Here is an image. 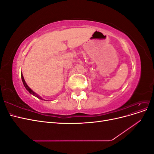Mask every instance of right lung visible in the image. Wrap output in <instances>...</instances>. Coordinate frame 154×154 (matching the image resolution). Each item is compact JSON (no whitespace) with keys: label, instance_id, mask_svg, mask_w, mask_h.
I'll list each match as a JSON object with an SVG mask.
<instances>
[{"label":"right lung","instance_id":"obj_1","mask_svg":"<svg viewBox=\"0 0 154 154\" xmlns=\"http://www.w3.org/2000/svg\"><path fill=\"white\" fill-rule=\"evenodd\" d=\"M21 78H22V82H23V84H24V85L25 88H26V89H27V91H29V92L30 93V94H32V95H33V96H36V97H38V99H40V100H43L42 98V97H41L40 96H39L38 94H36L35 92L32 91L31 89V88H30L28 87V85H27V83H26V82H25V80H24V76H23V75H22V72H21Z\"/></svg>","mask_w":154,"mask_h":154}]
</instances>
